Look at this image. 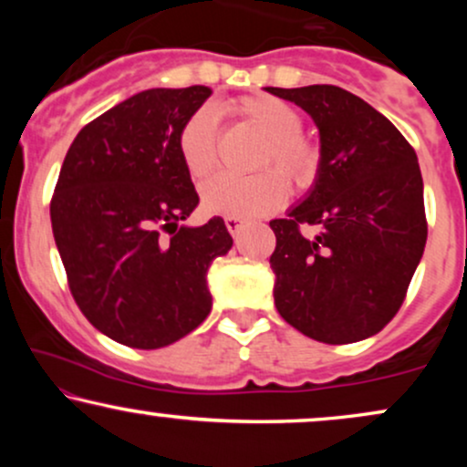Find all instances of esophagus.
Segmentation results:
<instances>
[{
    "label": "esophagus",
    "instance_id": "1",
    "mask_svg": "<svg viewBox=\"0 0 467 467\" xmlns=\"http://www.w3.org/2000/svg\"><path fill=\"white\" fill-rule=\"evenodd\" d=\"M245 226V219H241V217H226V228L230 230V234H239V230Z\"/></svg>",
    "mask_w": 467,
    "mask_h": 467
}]
</instances>
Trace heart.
<instances>
[{"mask_svg": "<svg viewBox=\"0 0 467 467\" xmlns=\"http://www.w3.org/2000/svg\"><path fill=\"white\" fill-rule=\"evenodd\" d=\"M230 111L248 120L264 136L254 158V169L275 166L296 189H307L318 175L320 155L307 138H303V118L285 100L276 96H244L228 105ZM178 151L186 171L195 182L206 180L217 166V116L203 105L186 118L178 136ZM285 182L272 171L233 178L217 175L202 186V206L211 215L261 217L276 211L285 202Z\"/></svg>", "mask_w": 467, "mask_h": 467, "instance_id": "1", "label": "heart"}]
</instances>
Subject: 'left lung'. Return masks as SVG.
<instances>
[{
  "label": "left lung",
  "mask_w": 467,
  "mask_h": 467,
  "mask_svg": "<svg viewBox=\"0 0 467 467\" xmlns=\"http://www.w3.org/2000/svg\"><path fill=\"white\" fill-rule=\"evenodd\" d=\"M312 116L320 164L285 219H272L275 305L327 345L371 337L398 314L428 226L417 155L387 116L336 85L265 88ZM318 225L307 240L300 223Z\"/></svg>",
  "instance_id": "obj_1"
}]
</instances>
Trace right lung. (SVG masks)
Here are the masks:
<instances>
[{
    "instance_id": "obj_1",
    "label": "right lung",
    "mask_w": 467,
    "mask_h": 467,
    "mask_svg": "<svg viewBox=\"0 0 467 467\" xmlns=\"http://www.w3.org/2000/svg\"><path fill=\"white\" fill-rule=\"evenodd\" d=\"M211 88L144 89L85 125L63 160L52 233L72 296L100 334L160 349L211 314L208 267L233 248L226 223L186 226L197 197L178 151Z\"/></svg>"
}]
</instances>
